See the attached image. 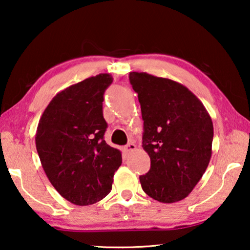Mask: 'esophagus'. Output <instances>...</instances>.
I'll list each match as a JSON object with an SVG mask.
<instances>
[{
    "label": "esophagus",
    "mask_w": 250,
    "mask_h": 250,
    "mask_svg": "<svg viewBox=\"0 0 250 250\" xmlns=\"http://www.w3.org/2000/svg\"><path fill=\"white\" fill-rule=\"evenodd\" d=\"M135 149H136V146H135V143H133V142H129L128 145H126V146H124V151H125V152L134 151Z\"/></svg>",
    "instance_id": "34e87169"
}]
</instances>
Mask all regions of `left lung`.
Here are the masks:
<instances>
[{
	"instance_id": "8db88e82",
	"label": "left lung",
	"mask_w": 250,
	"mask_h": 250,
	"mask_svg": "<svg viewBox=\"0 0 250 250\" xmlns=\"http://www.w3.org/2000/svg\"><path fill=\"white\" fill-rule=\"evenodd\" d=\"M141 105L142 146L149 172L140 176L145 192L157 201L189 196L211 157L213 122L203 102L184 85L146 73H129Z\"/></svg>"
}]
</instances>
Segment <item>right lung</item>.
Here are the masks:
<instances>
[{"instance_id":"add662e5","label":"right lung","mask_w":250,"mask_h":250,"mask_svg":"<svg viewBox=\"0 0 250 250\" xmlns=\"http://www.w3.org/2000/svg\"><path fill=\"white\" fill-rule=\"evenodd\" d=\"M114 78L99 74L64 88L44 110L35 135L47 179L64 199L87 206L111 191L122 152L104 139L105 88Z\"/></svg>"}]
</instances>
